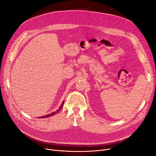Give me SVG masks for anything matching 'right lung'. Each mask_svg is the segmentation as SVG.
Listing matches in <instances>:
<instances>
[{
	"instance_id": "right-lung-1",
	"label": "right lung",
	"mask_w": 156,
	"mask_h": 156,
	"mask_svg": "<svg viewBox=\"0 0 156 156\" xmlns=\"http://www.w3.org/2000/svg\"><path fill=\"white\" fill-rule=\"evenodd\" d=\"M64 101H63L62 102V105H60V106L59 107V108L57 110H56L55 112H52V113H50V114H47V115H44V116H41V117H38V118H41V119H44V118H48V117H51V116H53V115H55V114H57L60 110L62 109V106H63V105H64Z\"/></svg>"
}]
</instances>
